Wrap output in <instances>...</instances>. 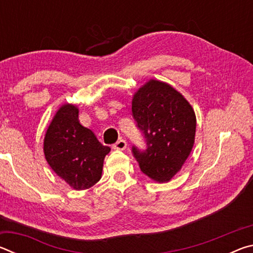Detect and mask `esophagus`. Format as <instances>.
Wrapping results in <instances>:
<instances>
[{"label": "esophagus", "instance_id": "esophagus-1", "mask_svg": "<svg viewBox=\"0 0 253 253\" xmlns=\"http://www.w3.org/2000/svg\"><path fill=\"white\" fill-rule=\"evenodd\" d=\"M126 147H127L126 140L125 139H122V138L119 139V140H117V142L113 145V148L114 149H121V151H123V149H125Z\"/></svg>", "mask_w": 253, "mask_h": 253}]
</instances>
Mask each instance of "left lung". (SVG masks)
Instances as JSON below:
<instances>
[{"instance_id": "obj_1", "label": "left lung", "mask_w": 253, "mask_h": 253, "mask_svg": "<svg viewBox=\"0 0 253 253\" xmlns=\"http://www.w3.org/2000/svg\"><path fill=\"white\" fill-rule=\"evenodd\" d=\"M131 114L146 143L145 149L131 147L140 170L154 181H169L182 169L193 147V108L169 84L149 80L134 95Z\"/></svg>"}]
</instances>
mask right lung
<instances>
[{
	"label": "right lung",
	"mask_w": 253,
	"mask_h": 253,
	"mask_svg": "<svg viewBox=\"0 0 253 253\" xmlns=\"http://www.w3.org/2000/svg\"><path fill=\"white\" fill-rule=\"evenodd\" d=\"M78 109L63 105L44 137L45 160L57 175L76 190H85L99 181L105 156L110 152L95 134L79 123Z\"/></svg>",
	"instance_id": "add662e5"
}]
</instances>
